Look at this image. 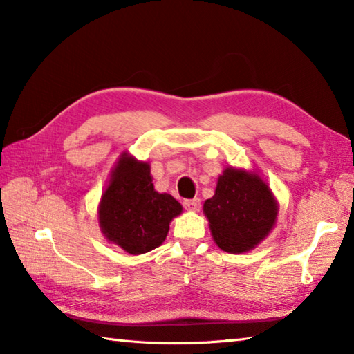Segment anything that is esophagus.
Returning a JSON list of instances; mask_svg holds the SVG:
<instances>
[{
  "label": "esophagus",
  "instance_id": "obj_1",
  "mask_svg": "<svg viewBox=\"0 0 354 354\" xmlns=\"http://www.w3.org/2000/svg\"><path fill=\"white\" fill-rule=\"evenodd\" d=\"M184 207L187 209V211H200V206H201V200L200 198H192V200H184L183 201Z\"/></svg>",
  "mask_w": 354,
  "mask_h": 354
}]
</instances>
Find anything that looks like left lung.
I'll use <instances>...</instances> for the list:
<instances>
[{
	"mask_svg": "<svg viewBox=\"0 0 354 354\" xmlns=\"http://www.w3.org/2000/svg\"><path fill=\"white\" fill-rule=\"evenodd\" d=\"M205 214L215 243L227 253H243L270 232L278 205L259 176L226 169L215 195L205 201Z\"/></svg>",
	"mask_w": 354,
	"mask_h": 354,
	"instance_id": "obj_1",
	"label": "left lung"
}]
</instances>
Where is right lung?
Returning a JSON list of instances; mask_svg holds the SVG:
<instances>
[{
    "instance_id": "add662e5",
    "label": "right lung",
    "mask_w": 354,
    "mask_h": 354,
    "mask_svg": "<svg viewBox=\"0 0 354 354\" xmlns=\"http://www.w3.org/2000/svg\"><path fill=\"white\" fill-rule=\"evenodd\" d=\"M181 211L171 195L154 190L147 162L123 154L101 196L100 226L107 241L142 254L165 241L171 218Z\"/></svg>"
}]
</instances>
